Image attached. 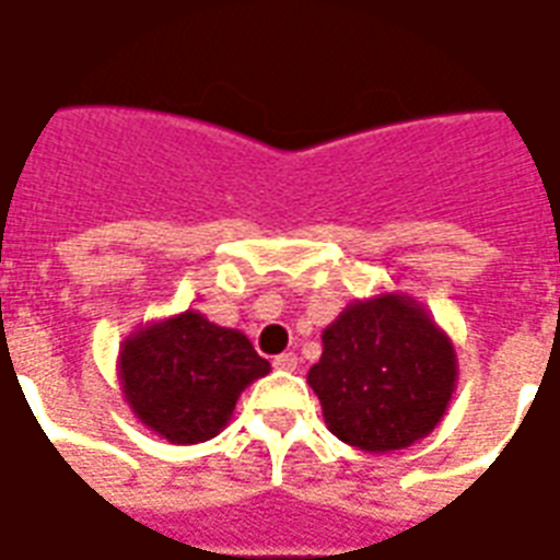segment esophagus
<instances>
[{
  "instance_id": "34e87169",
  "label": "esophagus",
  "mask_w": 560,
  "mask_h": 560,
  "mask_svg": "<svg viewBox=\"0 0 560 560\" xmlns=\"http://www.w3.org/2000/svg\"><path fill=\"white\" fill-rule=\"evenodd\" d=\"M295 366H298L295 352H283L275 358V370H295Z\"/></svg>"
}]
</instances>
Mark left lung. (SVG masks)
<instances>
[{"mask_svg": "<svg viewBox=\"0 0 560 560\" xmlns=\"http://www.w3.org/2000/svg\"><path fill=\"white\" fill-rule=\"evenodd\" d=\"M456 375V349L427 307L382 292L352 301L322 330V358L307 382L340 442L390 453L442 423Z\"/></svg>", "mask_w": 560, "mask_h": 560, "instance_id": "obj_1", "label": "left lung"}]
</instances>
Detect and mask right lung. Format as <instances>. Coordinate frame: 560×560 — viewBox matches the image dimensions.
<instances>
[{
  "label": "right lung",
  "instance_id": "right-lung-1",
  "mask_svg": "<svg viewBox=\"0 0 560 560\" xmlns=\"http://www.w3.org/2000/svg\"><path fill=\"white\" fill-rule=\"evenodd\" d=\"M271 373L253 342L199 310L149 322L121 342L118 382L130 411L170 444H199L230 423L241 390Z\"/></svg>",
  "mask_w": 560,
  "mask_h": 560
}]
</instances>
